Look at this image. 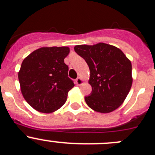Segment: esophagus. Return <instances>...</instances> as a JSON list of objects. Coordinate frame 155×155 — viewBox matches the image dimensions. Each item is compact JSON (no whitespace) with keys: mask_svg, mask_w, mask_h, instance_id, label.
I'll use <instances>...</instances> for the list:
<instances>
[{"mask_svg":"<svg viewBox=\"0 0 155 155\" xmlns=\"http://www.w3.org/2000/svg\"><path fill=\"white\" fill-rule=\"evenodd\" d=\"M75 82H76V84L78 85V86H80L81 84H83V80H82L81 78H78L76 79V81H75Z\"/></svg>","mask_w":155,"mask_h":155,"instance_id":"obj_1","label":"esophagus"}]
</instances>
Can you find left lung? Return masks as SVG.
I'll list each match as a JSON object with an SVG mask.
<instances>
[{
  "mask_svg": "<svg viewBox=\"0 0 155 155\" xmlns=\"http://www.w3.org/2000/svg\"><path fill=\"white\" fill-rule=\"evenodd\" d=\"M74 48L89 66L92 91L84 97L88 107L101 113L116 110L132 87L131 61L119 48L103 42Z\"/></svg>",
  "mask_w": 155,
  "mask_h": 155,
  "instance_id": "8db88e82",
  "label": "left lung"
}]
</instances>
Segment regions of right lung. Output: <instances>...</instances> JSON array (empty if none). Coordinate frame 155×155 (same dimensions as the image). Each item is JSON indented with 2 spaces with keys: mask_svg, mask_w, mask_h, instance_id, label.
Masks as SVG:
<instances>
[{
  "mask_svg": "<svg viewBox=\"0 0 155 155\" xmlns=\"http://www.w3.org/2000/svg\"><path fill=\"white\" fill-rule=\"evenodd\" d=\"M69 51L65 46L42 47L22 62L18 73L22 94L37 111L52 113L66 102L68 93L74 86L64 61Z\"/></svg>",
  "mask_w": 155,
  "mask_h": 155,
  "instance_id": "right-lung-1",
  "label": "right lung"
}]
</instances>
